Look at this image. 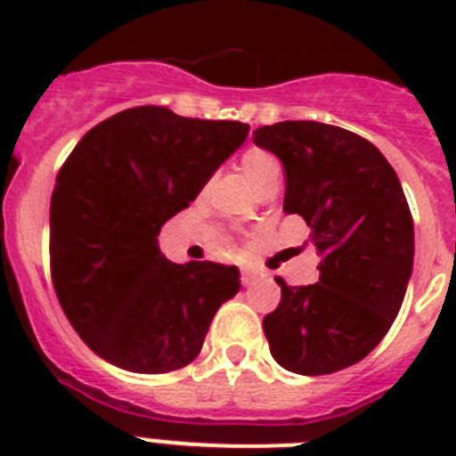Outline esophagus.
Here are the masks:
<instances>
[{"mask_svg":"<svg viewBox=\"0 0 456 456\" xmlns=\"http://www.w3.org/2000/svg\"><path fill=\"white\" fill-rule=\"evenodd\" d=\"M257 277H260V274H257L256 270H243V272H241V284H243V286L256 284Z\"/></svg>","mask_w":456,"mask_h":456,"instance_id":"obj_1","label":"esophagus"}]
</instances>
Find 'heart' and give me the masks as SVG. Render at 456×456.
Instances as JSON below:
<instances>
[{"mask_svg": "<svg viewBox=\"0 0 456 456\" xmlns=\"http://www.w3.org/2000/svg\"><path fill=\"white\" fill-rule=\"evenodd\" d=\"M241 170L256 191L265 189L267 184L281 182V163L265 149H248L243 153Z\"/></svg>", "mask_w": 456, "mask_h": 456, "instance_id": "obj_1", "label": "heart"}]
</instances>
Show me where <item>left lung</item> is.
Listing matches in <instances>:
<instances>
[{
    "label": "left lung",
    "mask_w": 456,
    "mask_h": 456,
    "mask_svg": "<svg viewBox=\"0 0 456 456\" xmlns=\"http://www.w3.org/2000/svg\"><path fill=\"white\" fill-rule=\"evenodd\" d=\"M286 170L284 210L317 248L319 281L289 286L263 319L272 357L293 374H333L364 360L395 322L414 265V222L395 170L371 142L314 120L253 132Z\"/></svg>",
    "instance_id": "8db88e82"
}]
</instances>
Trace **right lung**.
Here are the masks:
<instances>
[{
    "label": "right lung",
    "mask_w": 456,
    "mask_h": 456,
    "mask_svg": "<svg viewBox=\"0 0 456 456\" xmlns=\"http://www.w3.org/2000/svg\"><path fill=\"white\" fill-rule=\"evenodd\" d=\"M248 130L139 106L92 127L68 156L49 213L52 279L68 322L99 357L134 374H165L199 357L241 274L210 260L170 263L158 234Z\"/></svg>",
    "instance_id": "obj_1"
}]
</instances>
